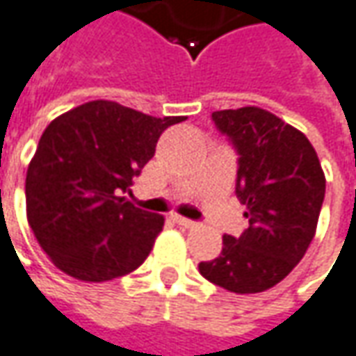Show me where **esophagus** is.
I'll use <instances>...</instances> for the list:
<instances>
[{
  "label": "esophagus",
  "mask_w": 356,
  "mask_h": 356,
  "mask_svg": "<svg viewBox=\"0 0 356 356\" xmlns=\"http://www.w3.org/2000/svg\"><path fill=\"white\" fill-rule=\"evenodd\" d=\"M175 223L181 225V227H185V229H193V227H197V221H191V219L181 217V215H175Z\"/></svg>",
  "instance_id": "1"
}]
</instances>
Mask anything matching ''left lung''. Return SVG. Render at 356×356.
Returning a JSON list of instances; mask_svg holds the SVG:
<instances>
[{
	"label": "left lung",
	"mask_w": 356,
	"mask_h": 356,
	"mask_svg": "<svg viewBox=\"0 0 356 356\" xmlns=\"http://www.w3.org/2000/svg\"><path fill=\"white\" fill-rule=\"evenodd\" d=\"M217 131L237 151L235 193L249 227L223 237V251L199 273L231 293H261L281 283L307 253L325 199V173L311 141L265 109L215 111Z\"/></svg>",
	"instance_id": "1"
}]
</instances>
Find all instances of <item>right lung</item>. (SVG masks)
<instances>
[{"label":"right lung","mask_w":356,"mask_h":356,"mask_svg":"<svg viewBox=\"0 0 356 356\" xmlns=\"http://www.w3.org/2000/svg\"><path fill=\"white\" fill-rule=\"evenodd\" d=\"M181 121L99 99L47 125L27 167L25 203L29 227L57 269L103 283L147 259L165 219L123 195L155 155L161 133Z\"/></svg>","instance_id":"add662e5"}]
</instances>
